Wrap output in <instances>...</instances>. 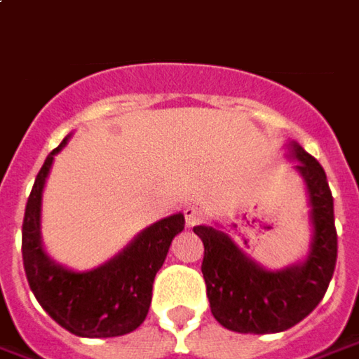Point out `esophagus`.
<instances>
[{"label":"esophagus","mask_w":359,"mask_h":359,"mask_svg":"<svg viewBox=\"0 0 359 359\" xmlns=\"http://www.w3.org/2000/svg\"><path fill=\"white\" fill-rule=\"evenodd\" d=\"M184 215H185V223L189 225V227H194L197 223H201V219H203V209L197 208V205H187L184 209Z\"/></svg>","instance_id":"esophagus-1"}]
</instances>
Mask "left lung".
Instances as JSON below:
<instances>
[{
	"label": "left lung",
	"mask_w": 359,
	"mask_h": 359,
	"mask_svg": "<svg viewBox=\"0 0 359 359\" xmlns=\"http://www.w3.org/2000/svg\"><path fill=\"white\" fill-rule=\"evenodd\" d=\"M292 151L298 160L297 170L306 182L314 225V239L304 263L285 271H266L245 257L227 233L205 225L194 227L203 241L201 273L211 314L233 332L275 334L292 328L318 306L336 269L338 233L326 172L298 144H292Z\"/></svg>",
	"instance_id": "1"
}]
</instances>
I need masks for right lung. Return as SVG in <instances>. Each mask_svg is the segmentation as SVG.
Wrapping results in <instances>:
<instances>
[{
	"label": "right lung",
	"mask_w": 359,
	"mask_h": 359,
	"mask_svg": "<svg viewBox=\"0 0 359 359\" xmlns=\"http://www.w3.org/2000/svg\"><path fill=\"white\" fill-rule=\"evenodd\" d=\"M61 142L47 156L29 194L23 217V266L35 298L65 330L83 338H114L140 326L151 302V285L168 249L184 231V215L175 213L142 231L124 251L95 271L74 273L53 263L41 247V194Z\"/></svg>",
	"instance_id": "obj_1"
}]
</instances>
